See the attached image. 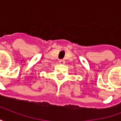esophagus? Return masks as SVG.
I'll list each match as a JSON object with an SVG mask.
<instances>
[{
    "label": "esophagus",
    "mask_w": 121,
    "mask_h": 121,
    "mask_svg": "<svg viewBox=\"0 0 121 121\" xmlns=\"http://www.w3.org/2000/svg\"><path fill=\"white\" fill-rule=\"evenodd\" d=\"M65 63V60H64V59H60V60H59V63L60 64H62V65H63Z\"/></svg>",
    "instance_id": "obj_1"
}]
</instances>
